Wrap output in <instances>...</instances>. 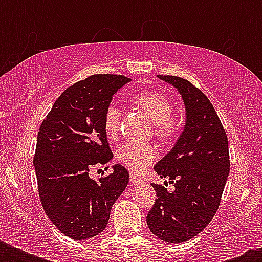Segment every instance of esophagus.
Returning <instances> with one entry per match:
<instances>
[{"mask_svg": "<svg viewBox=\"0 0 262 262\" xmlns=\"http://www.w3.org/2000/svg\"><path fill=\"white\" fill-rule=\"evenodd\" d=\"M129 179H130L132 185H139V183L143 182V179L140 178V177H137V175H136V174H130Z\"/></svg>", "mask_w": 262, "mask_h": 262, "instance_id": "34e87169", "label": "esophagus"}]
</instances>
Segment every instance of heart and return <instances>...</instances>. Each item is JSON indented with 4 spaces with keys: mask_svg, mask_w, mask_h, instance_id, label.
<instances>
[{
    "mask_svg": "<svg viewBox=\"0 0 262 262\" xmlns=\"http://www.w3.org/2000/svg\"><path fill=\"white\" fill-rule=\"evenodd\" d=\"M135 102L149 115L152 121L156 122V135L160 137L171 136L174 130L171 121L174 106L166 96L152 91H144L136 95ZM103 125L108 137H114L118 133L121 125V108L117 103L113 102L107 106L103 117ZM115 158L130 171L140 172L155 160L156 151L155 148L147 143L126 141L117 148Z\"/></svg>",
    "mask_w": 262,
    "mask_h": 262,
    "instance_id": "obj_1",
    "label": "heart"
}]
</instances>
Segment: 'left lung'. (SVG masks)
<instances>
[{"mask_svg": "<svg viewBox=\"0 0 262 262\" xmlns=\"http://www.w3.org/2000/svg\"><path fill=\"white\" fill-rule=\"evenodd\" d=\"M178 91L185 106V127L167 155L155 164L174 191L152 183L156 199L147 224L156 238L178 244L194 238L215 216L230 172L228 140L215 108L187 80L158 76Z\"/></svg>", "mask_w": 262, "mask_h": 262, "instance_id": "obj_1", "label": "left lung"}]
</instances>
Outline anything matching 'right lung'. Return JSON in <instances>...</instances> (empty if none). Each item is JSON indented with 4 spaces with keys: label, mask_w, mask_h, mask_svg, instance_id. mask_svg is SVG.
I'll return each instance as SVG.
<instances>
[{
    "label": "right lung",
    "mask_w": 262,
    "mask_h": 262,
    "mask_svg": "<svg viewBox=\"0 0 262 262\" xmlns=\"http://www.w3.org/2000/svg\"><path fill=\"white\" fill-rule=\"evenodd\" d=\"M129 81L125 76L94 75L73 84L39 127L34 167L40 203L55 227L72 239L99 235L129 183L121 164L104 178L90 177L91 168L113 159L103 117L113 95Z\"/></svg>",
    "instance_id": "1"
}]
</instances>
